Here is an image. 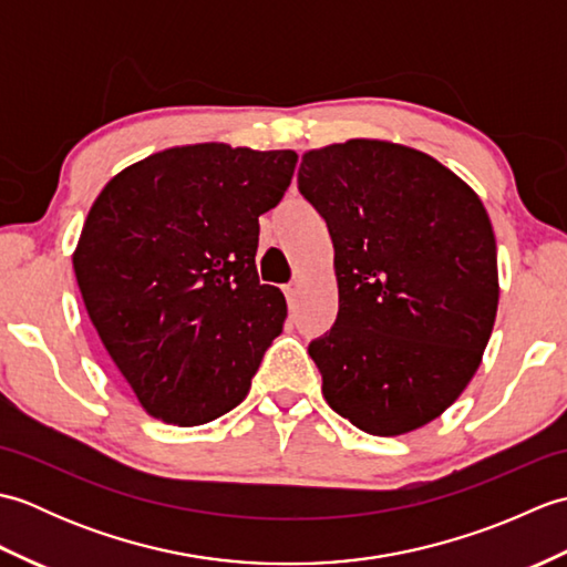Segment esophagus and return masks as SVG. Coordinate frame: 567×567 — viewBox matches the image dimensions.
<instances>
[{
  "mask_svg": "<svg viewBox=\"0 0 567 567\" xmlns=\"http://www.w3.org/2000/svg\"><path fill=\"white\" fill-rule=\"evenodd\" d=\"M299 290H302V285H299V282H290V285H285V295H287V302H290V307H295V305H297Z\"/></svg>",
  "mask_w": 567,
  "mask_h": 567,
  "instance_id": "1",
  "label": "esophagus"
}]
</instances>
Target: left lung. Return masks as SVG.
Returning <instances> with one entry per match:
<instances>
[{"instance_id": "left-lung-1", "label": "left lung", "mask_w": 567, "mask_h": 567, "mask_svg": "<svg viewBox=\"0 0 567 567\" xmlns=\"http://www.w3.org/2000/svg\"><path fill=\"white\" fill-rule=\"evenodd\" d=\"M299 192L327 219L339 317L309 346L323 400L370 436L441 416L495 327L499 272L483 199L436 158L351 138L307 151Z\"/></svg>"}]
</instances>
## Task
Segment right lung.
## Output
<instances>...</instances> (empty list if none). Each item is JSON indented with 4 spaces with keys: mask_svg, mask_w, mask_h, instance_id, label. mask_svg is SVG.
<instances>
[{
    "mask_svg": "<svg viewBox=\"0 0 567 567\" xmlns=\"http://www.w3.org/2000/svg\"><path fill=\"white\" fill-rule=\"evenodd\" d=\"M295 165V151L175 146L116 173L90 207L72 252L84 309L163 424L231 412L280 336L287 302L258 280V216Z\"/></svg>",
    "mask_w": 567,
    "mask_h": 567,
    "instance_id": "1",
    "label": "right lung"
}]
</instances>
